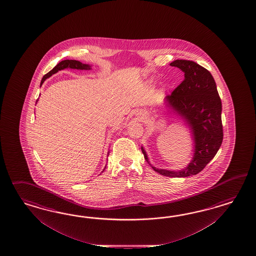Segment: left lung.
<instances>
[{
  "label": "left lung",
  "mask_w": 256,
  "mask_h": 256,
  "mask_svg": "<svg viewBox=\"0 0 256 256\" xmlns=\"http://www.w3.org/2000/svg\"><path fill=\"white\" fill-rule=\"evenodd\" d=\"M185 73V78L165 100L192 128L195 149L192 162L182 170H153L169 178H186L199 174L217 154L224 139L222 101L211 73L190 60L170 62ZM142 152L148 162L144 148Z\"/></svg>",
  "instance_id": "obj_1"
}]
</instances>
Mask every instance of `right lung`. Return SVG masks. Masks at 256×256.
Instances as JSON below:
<instances>
[{
  "mask_svg": "<svg viewBox=\"0 0 256 256\" xmlns=\"http://www.w3.org/2000/svg\"><path fill=\"white\" fill-rule=\"evenodd\" d=\"M73 68V70H90V66L78 62V61H76V60H64L62 62H59L56 66H54V68H52L48 73H46L44 77L42 78L40 84H42L45 82L46 78L50 77L52 75H54V73L58 72L59 70H64V68ZM38 100H36V102H38ZM105 168H106V167H105Z\"/></svg>",
  "mask_w": 256,
  "mask_h": 256,
  "instance_id": "obj_1",
  "label": "right lung"
}]
</instances>
